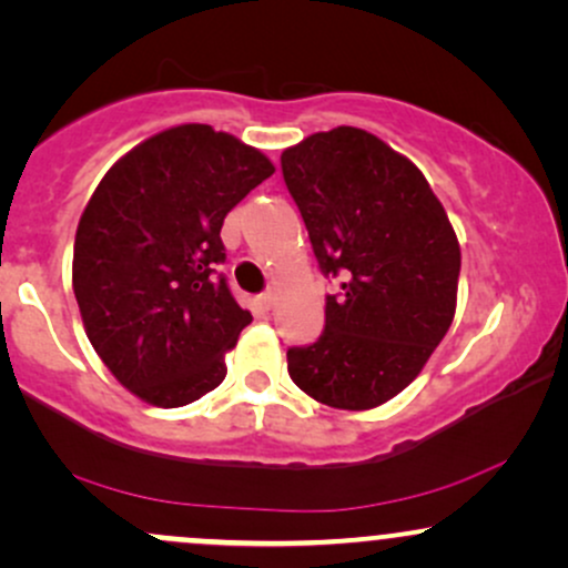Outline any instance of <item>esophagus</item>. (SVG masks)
Listing matches in <instances>:
<instances>
[{
    "label": "esophagus",
    "mask_w": 568,
    "mask_h": 568,
    "mask_svg": "<svg viewBox=\"0 0 568 568\" xmlns=\"http://www.w3.org/2000/svg\"><path fill=\"white\" fill-rule=\"evenodd\" d=\"M258 304H262L264 310H272V306H275V293H272V291L262 293V296H258Z\"/></svg>",
    "instance_id": "esophagus-1"
}]
</instances>
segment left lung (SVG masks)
Segmentation results:
<instances>
[{"label": "left lung", "mask_w": 568, "mask_h": 568, "mask_svg": "<svg viewBox=\"0 0 568 568\" xmlns=\"http://www.w3.org/2000/svg\"><path fill=\"white\" fill-rule=\"evenodd\" d=\"M283 179L323 275L325 331L288 349L298 389L331 408L368 410L408 387L456 312L459 240L427 179L374 133L334 128L285 149Z\"/></svg>", "instance_id": "8db88e82"}]
</instances>
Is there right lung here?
Returning a JSON list of instances; mask_svg holds the SVG:
<instances>
[{
	"label": "right lung",
	"instance_id": "right-lung-1",
	"mask_svg": "<svg viewBox=\"0 0 568 568\" xmlns=\"http://www.w3.org/2000/svg\"><path fill=\"white\" fill-rule=\"evenodd\" d=\"M272 173L258 149L192 122L130 149L84 205L71 264L84 334L149 406H186L224 382L253 317L219 275L221 226Z\"/></svg>",
	"mask_w": 568,
	"mask_h": 568
}]
</instances>
